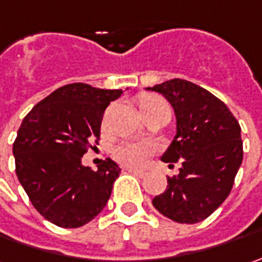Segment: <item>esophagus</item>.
I'll list each match as a JSON object with an SVG mask.
<instances>
[{"mask_svg":"<svg viewBox=\"0 0 262 262\" xmlns=\"http://www.w3.org/2000/svg\"><path fill=\"white\" fill-rule=\"evenodd\" d=\"M127 171H129V173H132V174H135V176H138V177H143L145 174H146L143 170H136V168H127Z\"/></svg>","mask_w":262,"mask_h":262,"instance_id":"esophagus-1","label":"esophagus"}]
</instances>
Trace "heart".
Returning a JSON list of instances; mask_svg holds the SVG:
<instances>
[{
  "label": "heart",
  "instance_id": "b5f03b06",
  "mask_svg": "<svg viewBox=\"0 0 262 262\" xmlns=\"http://www.w3.org/2000/svg\"><path fill=\"white\" fill-rule=\"evenodd\" d=\"M160 105H167L160 98H143L139 102L141 113L155 108V107H160ZM158 149H160L158 143L154 142V141H127V142L120 143L119 146H116L114 157L121 164L141 168V167H145L148 164L149 158L154 154L158 152Z\"/></svg>",
  "mask_w": 262,
  "mask_h": 262
}]
</instances>
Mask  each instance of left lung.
<instances>
[{"instance_id":"8db88e82","label":"left lung","mask_w":262,"mask_h":262,"mask_svg":"<svg viewBox=\"0 0 262 262\" xmlns=\"http://www.w3.org/2000/svg\"><path fill=\"white\" fill-rule=\"evenodd\" d=\"M146 89L164 95L174 110L176 136L161 160L182 164L152 205L173 222H202L233 188L244 158L241 126L223 101L192 82L171 79Z\"/></svg>"}]
</instances>
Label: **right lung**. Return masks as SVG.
<instances>
[{
	"instance_id": "obj_1",
	"label": "right lung",
	"mask_w": 262,
	"mask_h": 262,
	"mask_svg": "<svg viewBox=\"0 0 262 262\" xmlns=\"http://www.w3.org/2000/svg\"><path fill=\"white\" fill-rule=\"evenodd\" d=\"M121 94L70 83L43 98L21 121L13 143L16 174L32 205L52 224L80 227L107 205L121 168L107 158L94 171L82 157L97 148L104 111Z\"/></svg>"
}]
</instances>
